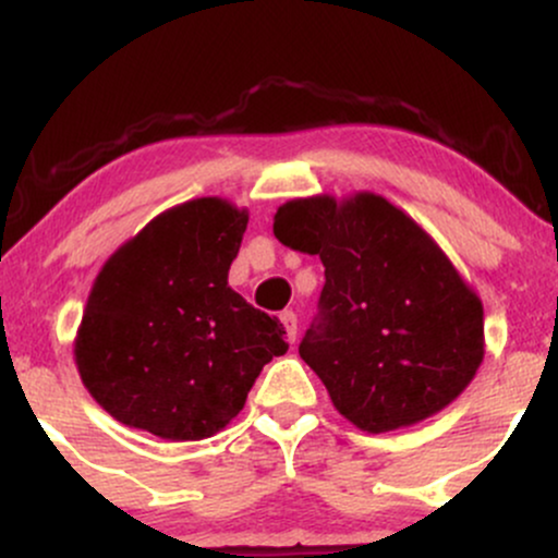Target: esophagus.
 Returning <instances> with one entry per match:
<instances>
[{"label":"esophagus","instance_id":"obj_1","mask_svg":"<svg viewBox=\"0 0 558 558\" xmlns=\"http://www.w3.org/2000/svg\"><path fill=\"white\" fill-rule=\"evenodd\" d=\"M280 325H283V330H286V338L288 341H296V330H299V319H296V315H293L291 310H286V312H280Z\"/></svg>","mask_w":558,"mask_h":558}]
</instances>
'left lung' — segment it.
<instances>
[{"instance_id": "left-lung-1", "label": "left lung", "mask_w": 558, "mask_h": 558, "mask_svg": "<svg viewBox=\"0 0 558 558\" xmlns=\"http://www.w3.org/2000/svg\"><path fill=\"white\" fill-rule=\"evenodd\" d=\"M275 239L325 267L301 360L367 433L412 427L470 386L485 356L483 301L444 248L388 198H291Z\"/></svg>"}]
</instances>
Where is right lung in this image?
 <instances>
[{"instance_id":"right-lung-1","label":"right lung","mask_w":558,"mask_h":558,"mask_svg":"<svg viewBox=\"0 0 558 558\" xmlns=\"http://www.w3.org/2000/svg\"><path fill=\"white\" fill-rule=\"evenodd\" d=\"M246 222V209L226 198H191L96 275L75 364L118 422L165 440L209 438L241 412L262 367L288 351L278 319L228 286Z\"/></svg>"}]
</instances>
